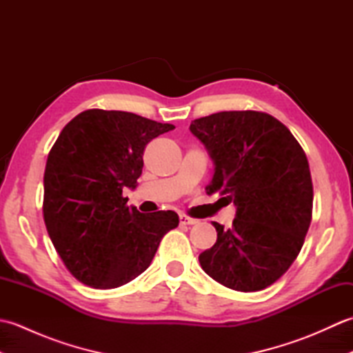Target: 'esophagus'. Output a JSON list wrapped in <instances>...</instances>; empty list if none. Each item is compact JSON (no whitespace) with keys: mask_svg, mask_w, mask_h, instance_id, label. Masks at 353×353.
I'll return each mask as SVG.
<instances>
[{"mask_svg":"<svg viewBox=\"0 0 353 353\" xmlns=\"http://www.w3.org/2000/svg\"><path fill=\"white\" fill-rule=\"evenodd\" d=\"M179 221H181L182 226H191V224H196L197 223V220L190 219V216H186V215L179 216Z\"/></svg>","mask_w":353,"mask_h":353,"instance_id":"obj_1","label":"esophagus"}]
</instances>
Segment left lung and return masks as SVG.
Masks as SVG:
<instances>
[{"instance_id": "1", "label": "left lung", "mask_w": 353, "mask_h": 353, "mask_svg": "<svg viewBox=\"0 0 353 353\" xmlns=\"http://www.w3.org/2000/svg\"><path fill=\"white\" fill-rule=\"evenodd\" d=\"M191 133L214 162L208 194L234 201L230 229L212 223L216 243L200 253L205 273L236 291H259L287 272L312 216L310 163L281 121L256 110L194 119Z\"/></svg>"}]
</instances>
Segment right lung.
<instances>
[{
  "label": "right lung",
  "mask_w": 353,
  "mask_h": 353,
  "mask_svg": "<svg viewBox=\"0 0 353 353\" xmlns=\"http://www.w3.org/2000/svg\"><path fill=\"white\" fill-rule=\"evenodd\" d=\"M174 129L137 114L89 109L63 127L43 174V220L71 274L110 290L145 272L163 235L179 226L174 211L141 214L127 206L150 141Z\"/></svg>",
  "instance_id": "right-lung-1"
}]
</instances>
